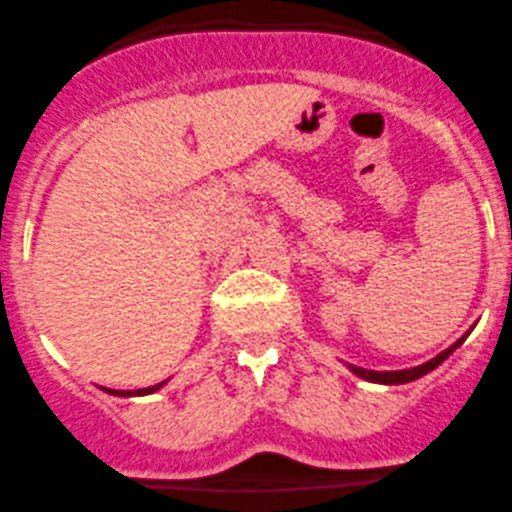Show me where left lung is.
Returning <instances> with one entry per match:
<instances>
[{"mask_svg": "<svg viewBox=\"0 0 512 512\" xmlns=\"http://www.w3.org/2000/svg\"><path fill=\"white\" fill-rule=\"evenodd\" d=\"M467 334H470V332H467ZM467 334H465V337H467ZM465 337H460L455 344H452V347H447L445 352H440V354H437V357H432L430 362L420 364V367L397 369V372H374V369H364V367H354V364H349V369H352V372L357 374V377L367 379V382H377V384H407V382H415V379L425 377L427 372H432V369H435V367H440V364L445 362V359L450 357V354L455 352V349L460 347L462 342H465Z\"/></svg>", "mask_w": 512, "mask_h": 512, "instance_id": "left-lung-1", "label": "left lung"}]
</instances>
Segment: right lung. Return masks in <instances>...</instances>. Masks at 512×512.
<instances>
[{
	"label": "right lung",
	"instance_id": "obj_1",
	"mask_svg": "<svg viewBox=\"0 0 512 512\" xmlns=\"http://www.w3.org/2000/svg\"><path fill=\"white\" fill-rule=\"evenodd\" d=\"M165 382H158V384H153V387H145V389H133V392H125V389H105V392H110V394H115V397H140V394H150V392H158L160 387H163Z\"/></svg>",
	"mask_w": 512,
	"mask_h": 512
}]
</instances>
